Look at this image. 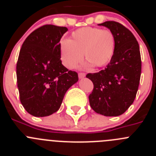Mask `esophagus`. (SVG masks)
Instances as JSON below:
<instances>
[{
  "label": "esophagus",
  "instance_id": "34e87169",
  "mask_svg": "<svg viewBox=\"0 0 156 156\" xmlns=\"http://www.w3.org/2000/svg\"><path fill=\"white\" fill-rule=\"evenodd\" d=\"M78 76H79V78H80V79H82V78H83V77H85V73H80L79 74H78Z\"/></svg>",
  "mask_w": 156,
  "mask_h": 156
}]
</instances>
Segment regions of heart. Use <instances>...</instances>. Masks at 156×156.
I'll return each instance as SVG.
<instances>
[{
	"label": "heart",
	"mask_w": 156,
	"mask_h": 156,
	"mask_svg": "<svg viewBox=\"0 0 156 156\" xmlns=\"http://www.w3.org/2000/svg\"><path fill=\"white\" fill-rule=\"evenodd\" d=\"M115 38L110 30L94 27H83L71 34L69 40L62 41L59 46L60 58L68 69L75 68L82 60L83 54L89 68L103 67L110 62L115 50Z\"/></svg>",
	"instance_id": "obj_1"
}]
</instances>
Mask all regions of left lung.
I'll use <instances>...</instances> for the list:
<instances>
[{
    "label": "left lung",
    "mask_w": 156,
    "mask_h": 156,
    "mask_svg": "<svg viewBox=\"0 0 156 156\" xmlns=\"http://www.w3.org/2000/svg\"><path fill=\"white\" fill-rule=\"evenodd\" d=\"M99 26L113 33L115 50L105 69L87 74L94 84L89 101L95 112L118 116L133 104L138 90L141 73L140 48L133 34L120 23L107 21Z\"/></svg>",
    "instance_id": "obj_1"
}]
</instances>
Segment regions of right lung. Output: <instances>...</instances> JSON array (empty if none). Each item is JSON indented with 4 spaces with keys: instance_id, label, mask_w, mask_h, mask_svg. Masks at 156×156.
Masks as SVG:
<instances>
[{
    "instance_id": "right-lung-1",
    "label": "right lung",
    "mask_w": 156,
    "mask_h": 156,
    "mask_svg": "<svg viewBox=\"0 0 156 156\" xmlns=\"http://www.w3.org/2000/svg\"><path fill=\"white\" fill-rule=\"evenodd\" d=\"M68 29L44 25L27 37L16 65L20 101L30 115L57 112L69 88L78 81L76 72L62 64L59 41Z\"/></svg>"
}]
</instances>
